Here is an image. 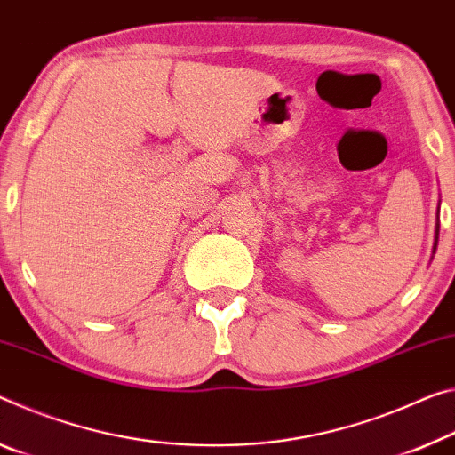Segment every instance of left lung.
I'll list each match as a JSON object with an SVG mask.
<instances>
[{"label": "left lung", "mask_w": 455, "mask_h": 455, "mask_svg": "<svg viewBox=\"0 0 455 455\" xmlns=\"http://www.w3.org/2000/svg\"><path fill=\"white\" fill-rule=\"evenodd\" d=\"M437 241H439V225H435V241H434V253L437 249Z\"/></svg>", "instance_id": "8db88e82"}]
</instances>
